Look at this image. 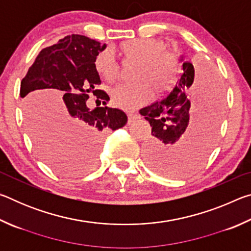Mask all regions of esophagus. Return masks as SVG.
Masks as SVG:
<instances>
[{
	"instance_id": "obj_1",
	"label": "esophagus",
	"mask_w": 251,
	"mask_h": 251,
	"mask_svg": "<svg viewBox=\"0 0 251 251\" xmlns=\"http://www.w3.org/2000/svg\"><path fill=\"white\" fill-rule=\"evenodd\" d=\"M139 118V115L138 114H136V113H129L128 114V124H131V123H134V122H136Z\"/></svg>"
}]
</instances>
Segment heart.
Instances as JSON below:
<instances>
[{
    "instance_id": "heart-1",
    "label": "heart",
    "mask_w": 251,
    "mask_h": 251,
    "mask_svg": "<svg viewBox=\"0 0 251 251\" xmlns=\"http://www.w3.org/2000/svg\"><path fill=\"white\" fill-rule=\"evenodd\" d=\"M116 52L124 62H135L130 78L133 83L118 85L110 91L113 104L125 110H134L146 104L151 94L159 97L172 86L178 72L176 55L166 50L163 42L152 39H133L122 42ZM94 70L107 83L120 77V65L108 50L94 58Z\"/></svg>"
}]
</instances>
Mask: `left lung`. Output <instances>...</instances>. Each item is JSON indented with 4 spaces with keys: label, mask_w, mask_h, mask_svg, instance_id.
Segmentation results:
<instances>
[{
    "label": "left lung",
    "mask_w": 251,
    "mask_h": 251,
    "mask_svg": "<svg viewBox=\"0 0 251 251\" xmlns=\"http://www.w3.org/2000/svg\"><path fill=\"white\" fill-rule=\"evenodd\" d=\"M139 113L151 126L152 137L145 147L148 166L165 176H184L201 166L217 138L222 84L214 72H197L192 63L184 62L172 90Z\"/></svg>",
    "instance_id": "1"
}]
</instances>
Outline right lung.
Masks as SVG:
<instances>
[{
	"label": "right lung",
	"instance_id": "add662e5",
	"mask_svg": "<svg viewBox=\"0 0 251 251\" xmlns=\"http://www.w3.org/2000/svg\"><path fill=\"white\" fill-rule=\"evenodd\" d=\"M106 45L72 34L43 49L21 82L20 95L27 127L40 156L55 172L83 173L94 164L101 136L126 125L123 110L106 106L107 93L94 70V58ZM64 94L61 105L56 96ZM103 102L90 110L89 94Z\"/></svg>",
	"mask_w": 251,
	"mask_h": 251
}]
</instances>
